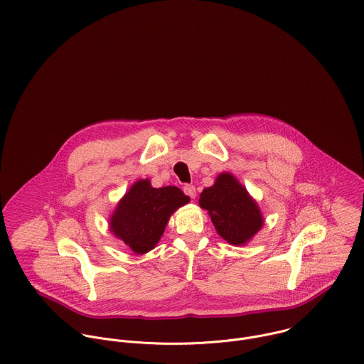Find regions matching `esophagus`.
Masks as SVG:
<instances>
[{"label":"esophagus","mask_w":364,"mask_h":364,"mask_svg":"<svg viewBox=\"0 0 364 364\" xmlns=\"http://www.w3.org/2000/svg\"><path fill=\"white\" fill-rule=\"evenodd\" d=\"M183 190H184V193H186L188 197H191V198H196V196H197V191H196V187H194L193 184H186V186L183 187Z\"/></svg>","instance_id":"34e87169"}]
</instances>
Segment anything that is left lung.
<instances>
[{
  "label": "left lung",
  "instance_id": "left-lung-1",
  "mask_svg": "<svg viewBox=\"0 0 364 364\" xmlns=\"http://www.w3.org/2000/svg\"><path fill=\"white\" fill-rule=\"evenodd\" d=\"M198 203L208 211L217 232L232 245L250 241L264 224L257 203L230 173L220 174L215 184L200 194Z\"/></svg>",
  "mask_w": 364,
  "mask_h": 364
}]
</instances>
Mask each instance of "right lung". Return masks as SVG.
I'll return each mask as SVG.
<instances>
[{
    "label": "right lung",
    "instance_id": "add662e5",
    "mask_svg": "<svg viewBox=\"0 0 364 364\" xmlns=\"http://www.w3.org/2000/svg\"><path fill=\"white\" fill-rule=\"evenodd\" d=\"M188 201L177 187L153 188L149 180H140L117 204L110 230L136 254H146L159 242L170 215Z\"/></svg>",
    "mask_w": 364,
    "mask_h": 364
}]
</instances>
